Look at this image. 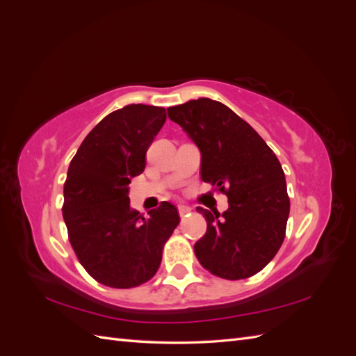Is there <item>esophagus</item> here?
Listing matches in <instances>:
<instances>
[{
	"mask_svg": "<svg viewBox=\"0 0 356 356\" xmlns=\"http://www.w3.org/2000/svg\"><path fill=\"white\" fill-rule=\"evenodd\" d=\"M190 211H191V208L187 207V204H178V212L181 217H184V215H187Z\"/></svg>",
	"mask_w": 356,
	"mask_h": 356,
	"instance_id": "1",
	"label": "esophagus"
}]
</instances>
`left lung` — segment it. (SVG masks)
I'll return each instance as SVG.
<instances>
[{
	"mask_svg": "<svg viewBox=\"0 0 356 356\" xmlns=\"http://www.w3.org/2000/svg\"><path fill=\"white\" fill-rule=\"evenodd\" d=\"M168 115L200 149L202 179L229 197L222 213L197 208L208 224L195 245L197 260L222 279L254 276L285 238L289 197L281 163L264 139L218 101L193 99L170 106Z\"/></svg>",
	"mask_w": 356,
	"mask_h": 356,
	"instance_id": "left-lung-1",
	"label": "left lung"
}]
</instances>
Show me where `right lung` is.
<instances>
[{
  "label": "right lung",
  "instance_id": "add662e5",
  "mask_svg": "<svg viewBox=\"0 0 356 356\" xmlns=\"http://www.w3.org/2000/svg\"><path fill=\"white\" fill-rule=\"evenodd\" d=\"M166 122L161 106L131 104L96 124L71 160L63 186V221L81 266L99 284L134 288L152 279L166 241L179 224L161 202L148 217L131 208L129 184Z\"/></svg>",
  "mask_w": 356,
  "mask_h": 356
}]
</instances>
